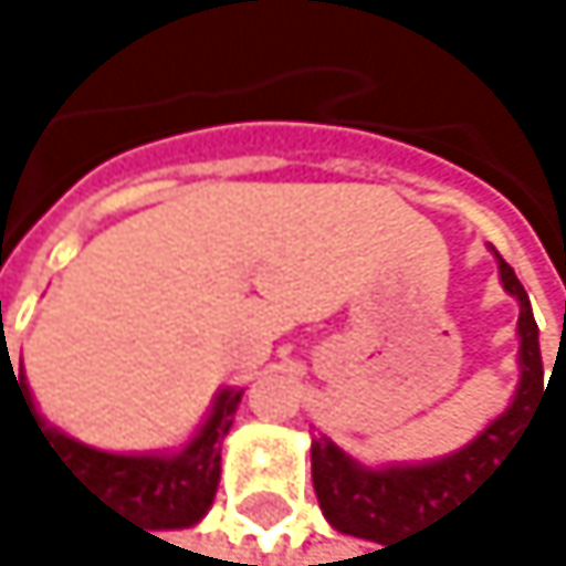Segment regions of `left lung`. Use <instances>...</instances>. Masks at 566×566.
Instances as JSON below:
<instances>
[{"label": "left lung", "mask_w": 566, "mask_h": 566, "mask_svg": "<svg viewBox=\"0 0 566 566\" xmlns=\"http://www.w3.org/2000/svg\"><path fill=\"white\" fill-rule=\"evenodd\" d=\"M495 254V248H489ZM499 281L520 302V384L510 407L489 421L469 444L428 462H397V465H363L329 438H312V482L322 516L339 533L384 543L438 520L454 503L469 499L499 465L513 441L523 434L533 400L543 394V359L539 329L516 271L495 254ZM557 369V366H554Z\"/></svg>", "instance_id": "obj_1"}]
</instances>
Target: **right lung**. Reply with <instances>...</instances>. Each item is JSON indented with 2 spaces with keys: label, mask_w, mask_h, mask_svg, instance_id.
I'll return each instance as SVG.
<instances>
[{
  "label": "right lung",
  "mask_w": 566,
  "mask_h": 566,
  "mask_svg": "<svg viewBox=\"0 0 566 566\" xmlns=\"http://www.w3.org/2000/svg\"><path fill=\"white\" fill-rule=\"evenodd\" d=\"M15 373L20 374L19 378L14 377ZM2 377H9V384L19 390V400H23L33 428L40 431L43 444L60 459V465L122 516L142 520L151 530H186L197 526L213 506V495L220 485V444L233 424L237 403H241L244 390L223 387L210 403L207 421L179 451L122 454V451L91 448L53 428L33 403L27 374L23 369H12L6 343L0 346V403Z\"/></svg>",
  "instance_id": "obj_1"
}]
</instances>
